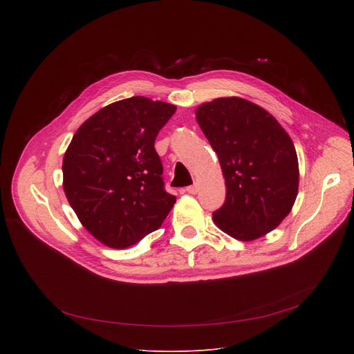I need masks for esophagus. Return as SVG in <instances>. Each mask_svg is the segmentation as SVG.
Instances as JSON below:
<instances>
[{"label":"esophagus","instance_id":"esophagus-1","mask_svg":"<svg viewBox=\"0 0 354 354\" xmlns=\"http://www.w3.org/2000/svg\"><path fill=\"white\" fill-rule=\"evenodd\" d=\"M186 192H187L189 194H196V193L198 192V185L194 183V185H192V186H187V187H186Z\"/></svg>","mask_w":354,"mask_h":354}]
</instances>
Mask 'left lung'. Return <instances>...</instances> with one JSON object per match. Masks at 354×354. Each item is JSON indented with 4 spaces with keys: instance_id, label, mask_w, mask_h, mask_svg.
I'll return each instance as SVG.
<instances>
[{
    "instance_id": "1",
    "label": "left lung",
    "mask_w": 354,
    "mask_h": 354,
    "mask_svg": "<svg viewBox=\"0 0 354 354\" xmlns=\"http://www.w3.org/2000/svg\"><path fill=\"white\" fill-rule=\"evenodd\" d=\"M196 119L225 178V201L213 213L217 227L241 241L274 230L298 190V160L288 134L263 108L242 97L203 104Z\"/></svg>"
}]
</instances>
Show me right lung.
<instances>
[{"label":"right lung","mask_w":354,"mask_h":354,"mask_svg":"<svg viewBox=\"0 0 354 354\" xmlns=\"http://www.w3.org/2000/svg\"><path fill=\"white\" fill-rule=\"evenodd\" d=\"M176 106L133 96L91 116L63 160L64 192L82 225L122 249L158 230L176 197L165 190L154 148Z\"/></svg>","instance_id":"right-lung-1"}]
</instances>
